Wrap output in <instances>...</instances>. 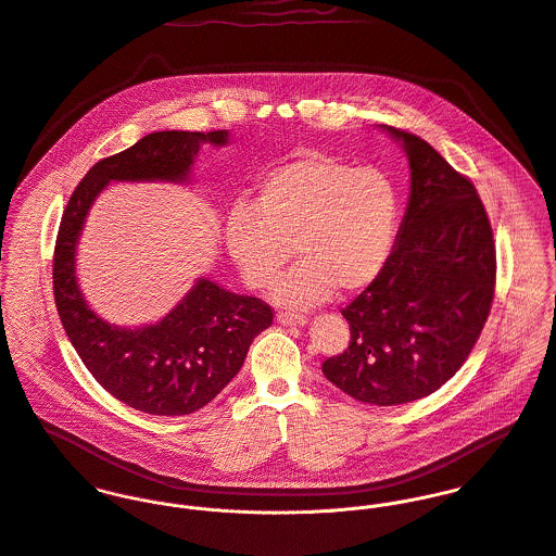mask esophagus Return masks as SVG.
Instances as JSON below:
<instances>
[{
  "instance_id": "1",
  "label": "esophagus",
  "mask_w": 556,
  "mask_h": 556,
  "mask_svg": "<svg viewBox=\"0 0 556 556\" xmlns=\"http://www.w3.org/2000/svg\"><path fill=\"white\" fill-rule=\"evenodd\" d=\"M277 323L283 327H305L307 318L301 314H290V312H279L277 314Z\"/></svg>"
}]
</instances>
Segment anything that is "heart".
<instances>
[{"mask_svg": "<svg viewBox=\"0 0 556 556\" xmlns=\"http://www.w3.org/2000/svg\"><path fill=\"white\" fill-rule=\"evenodd\" d=\"M400 213L397 187L382 169L307 152L264 176L253 206L229 208L223 240L249 288H266L296 251L301 260L275 281L270 299L309 309L382 273Z\"/></svg>", "mask_w": 556, "mask_h": 556, "instance_id": "1", "label": "heart"}]
</instances>
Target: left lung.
Listing matches in <instances>:
<instances>
[{
	"instance_id": "left-lung-1",
	"label": "left lung",
	"mask_w": 556,
	"mask_h": 556,
	"mask_svg": "<svg viewBox=\"0 0 556 556\" xmlns=\"http://www.w3.org/2000/svg\"><path fill=\"white\" fill-rule=\"evenodd\" d=\"M406 152L410 193L382 273L345 307L350 345L323 363L345 395L397 406L439 391L468 358L494 299L485 208L421 137L380 126Z\"/></svg>"
}]
</instances>
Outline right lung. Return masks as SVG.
Segmentation results:
<instances>
[{"mask_svg":"<svg viewBox=\"0 0 556 556\" xmlns=\"http://www.w3.org/2000/svg\"><path fill=\"white\" fill-rule=\"evenodd\" d=\"M204 143L223 148L229 132L159 130L99 161L68 200L55 242L53 294L71 343L115 400L159 417L191 415L213 402L240 371L251 341L273 325V309L198 277L161 320L135 329L112 325L81 292L77 244L90 208L110 182L189 185Z\"/></svg>","mask_w":556,"mask_h":556,"instance_id":"add662e5","label":"right lung"}]
</instances>
